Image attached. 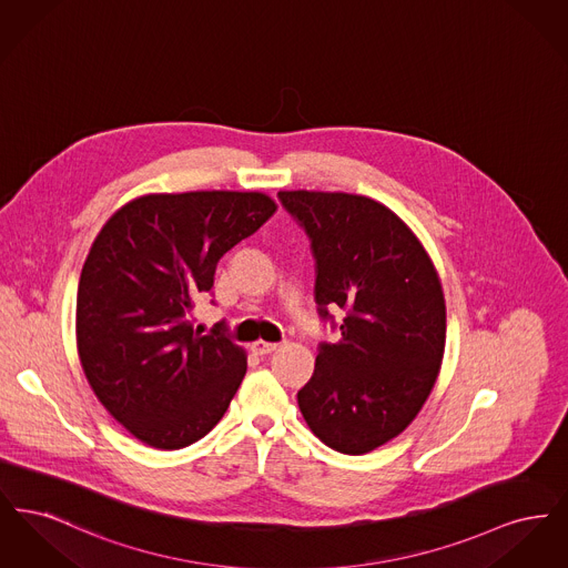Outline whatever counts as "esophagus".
I'll return each instance as SVG.
<instances>
[{
	"mask_svg": "<svg viewBox=\"0 0 568 568\" xmlns=\"http://www.w3.org/2000/svg\"><path fill=\"white\" fill-rule=\"evenodd\" d=\"M276 343H266V341H255L253 345H251V352L255 353V355H268V353L276 352Z\"/></svg>",
	"mask_w": 568,
	"mask_h": 568,
	"instance_id": "obj_1",
	"label": "esophagus"
}]
</instances>
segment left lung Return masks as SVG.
I'll use <instances>...</instances> for the list:
<instances>
[{"mask_svg": "<svg viewBox=\"0 0 568 568\" xmlns=\"http://www.w3.org/2000/svg\"><path fill=\"white\" fill-rule=\"evenodd\" d=\"M317 262L315 302L341 341L322 343L297 406L327 447L362 456L396 438L433 392L447 313L438 272L400 216L343 191H278Z\"/></svg>", "mask_w": 568, "mask_h": 568, "instance_id": "8db88e82", "label": "left lung"}]
</instances>
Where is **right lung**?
I'll use <instances>...</instances> for the list:
<instances>
[{"instance_id":"obj_1","label":"right lung","mask_w":568,"mask_h":568,"mask_svg":"<svg viewBox=\"0 0 568 568\" xmlns=\"http://www.w3.org/2000/svg\"><path fill=\"white\" fill-rule=\"evenodd\" d=\"M276 211L260 191L140 195L110 216L82 266L77 347L110 415L149 447L181 449L232 403L246 353L216 324L191 325L216 262Z\"/></svg>"}]
</instances>
